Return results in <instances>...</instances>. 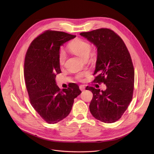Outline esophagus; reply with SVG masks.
I'll use <instances>...</instances> for the list:
<instances>
[{
    "label": "esophagus",
    "mask_w": 154,
    "mask_h": 154,
    "mask_svg": "<svg viewBox=\"0 0 154 154\" xmlns=\"http://www.w3.org/2000/svg\"><path fill=\"white\" fill-rule=\"evenodd\" d=\"M79 88L81 91H84L85 90V86L84 85H80L79 86Z\"/></svg>",
    "instance_id": "esophagus-1"
}]
</instances>
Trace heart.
Wrapping results in <instances>:
<instances>
[{"label": "heart", "mask_w": 154, "mask_h": 154, "mask_svg": "<svg viewBox=\"0 0 154 154\" xmlns=\"http://www.w3.org/2000/svg\"><path fill=\"white\" fill-rule=\"evenodd\" d=\"M68 48L71 52L84 60L88 58L91 51L90 44L81 39H76L72 41L69 45ZM66 58V54L64 51H61L58 56V62L61 66L64 65ZM83 75V73H79L77 75V79L80 80Z\"/></svg>", "instance_id": "1"}]
</instances>
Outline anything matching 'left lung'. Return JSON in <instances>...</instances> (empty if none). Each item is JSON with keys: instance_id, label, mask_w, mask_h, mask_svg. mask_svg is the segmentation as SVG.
<instances>
[{"instance_id": "left-lung-1", "label": "left lung", "mask_w": 154, "mask_h": 154, "mask_svg": "<svg viewBox=\"0 0 154 154\" xmlns=\"http://www.w3.org/2000/svg\"><path fill=\"white\" fill-rule=\"evenodd\" d=\"M96 46L97 57L94 82L106 86L100 91L92 86L90 104L91 115L105 123L115 122L125 112L133 97L135 72L129 52L122 39L108 29H99L80 33Z\"/></svg>"}]
</instances>
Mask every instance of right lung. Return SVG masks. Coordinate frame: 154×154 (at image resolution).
Masks as SVG:
<instances>
[{
    "label": "right lung",
    "instance_id": "obj_1",
    "mask_svg": "<svg viewBox=\"0 0 154 154\" xmlns=\"http://www.w3.org/2000/svg\"><path fill=\"white\" fill-rule=\"evenodd\" d=\"M76 36L47 30L31 43L25 58L24 77L30 103L49 124H55L71 111L74 100L82 91L72 83L61 90L55 77L61 73L58 56L60 46Z\"/></svg>",
    "mask_w": 154,
    "mask_h": 154
}]
</instances>
